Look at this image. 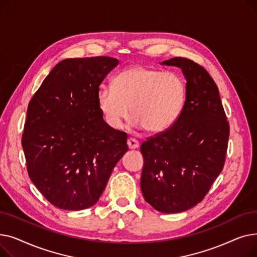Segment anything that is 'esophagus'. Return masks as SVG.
Listing matches in <instances>:
<instances>
[{"mask_svg":"<svg viewBox=\"0 0 257 257\" xmlns=\"http://www.w3.org/2000/svg\"><path fill=\"white\" fill-rule=\"evenodd\" d=\"M127 144H128L129 149H138V148L140 147V142L137 141L136 139H132V138L128 139Z\"/></svg>","mask_w":257,"mask_h":257,"instance_id":"esophagus-1","label":"esophagus"}]
</instances>
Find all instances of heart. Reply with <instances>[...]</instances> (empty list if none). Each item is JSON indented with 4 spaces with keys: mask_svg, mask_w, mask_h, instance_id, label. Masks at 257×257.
Returning a JSON list of instances; mask_svg holds the SVG:
<instances>
[{
    "mask_svg": "<svg viewBox=\"0 0 257 257\" xmlns=\"http://www.w3.org/2000/svg\"><path fill=\"white\" fill-rule=\"evenodd\" d=\"M185 99L186 85L181 76L144 65L121 71L113 79L112 88L101 87L97 93L99 109L111 129H119L130 111L132 126L153 134L174 125Z\"/></svg>",
    "mask_w": 257,
    "mask_h": 257,
    "instance_id": "b5f03b06",
    "label": "heart"
}]
</instances>
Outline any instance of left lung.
<instances>
[{"instance_id": "left-lung-1", "label": "left lung", "mask_w": 257, "mask_h": 257, "mask_svg": "<svg viewBox=\"0 0 257 257\" xmlns=\"http://www.w3.org/2000/svg\"><path fill=\"white\" fill-rule=\"evenodd\" d=\"M161 64L180 67L186 99L174 125L141 146V188L156 210L176 213L204 199L225 164L229 139L219 88L203 66L175 57Z\"/></svg>"}]
</instances>
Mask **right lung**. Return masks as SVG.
I'll return each mask as SVG.
<instances>
[{"instance_id":"right-lung-1","label":"right lung","mask_w":257,"mask_h":257,"mask_svg":"<svg viewBox=\"0 0 257 257\" xmlns=\"http://www.w3.org/2000/svg\"><path fill=\"white\" fill-rule=\"evenodd\" d=\"M117 64L106 56L64 59L29 102L22 136L27 171L58 208L96 204L128 151L127 134L106 124L97 102L100 84Z\"/></svg>"}]
</instances>
